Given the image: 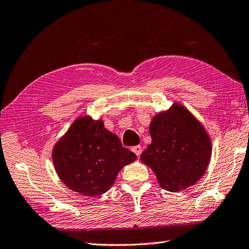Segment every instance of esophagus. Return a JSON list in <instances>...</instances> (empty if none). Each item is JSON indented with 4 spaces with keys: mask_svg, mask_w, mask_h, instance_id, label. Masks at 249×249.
Segmentation results:
<instances>
[{
    "mask_svg": "<svg viewBox=\"0 0 249 249\" xmlns=\"http://www.w3.org/2000/svg\"><path fill=\"white\" fill-rule=\"evenodd\" d=\"M132 151L136 154V156H140L141 154H142V147L140 145H137V146H133L132 147Z\"/></svg>",
    "mask_w": 249,
    "mask_h": 249,
    "instance_id": "1",
    "label": "esophagus"
}]
</instances>
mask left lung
<instances>
[{"mask_svg": "<svg viewBox=\"0 0 249 249\" xmlns=\"http://www.w3.org/2000/svg\"><path fill=\"white\" fill-rule=\"evenodd\" d=\"M152 143L141 160L152 168L161 188L181 192L202 178L212 156V142L197 118L179 103L156 114L149 125Z\"/></svg>", "mask_w": 249, "mask_h": 249, "instance_id": "obj_1", "label": "left lung"}]
</instances>
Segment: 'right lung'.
Returning a JSON list of instances; mask_svg holds the SVG:
<instances>
[{"mask_svg": "<svg viewBox=\"0 0 249 249\" xmlns=\"http://www.w3.org/2000/svg\"><path fill=\"white\" fill-rule=\"evenodd\" d=\"M53 163L60 179L78 194L89 197L108 191L118 172L136 160L122 146L103 121L81 116L55 144Z\"/></svg>", "mask_w": 249, "mask_h": 249, "instance_id": "obj_1", "label": "right lung"}]
</instances>
